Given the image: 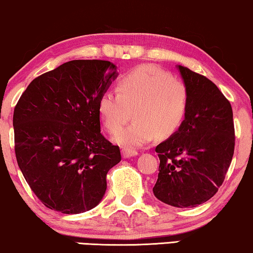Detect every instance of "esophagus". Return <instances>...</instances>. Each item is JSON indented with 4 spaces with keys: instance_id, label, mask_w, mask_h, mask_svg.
Instances as JSON below:
<instances>
[{
    "instance_id": "34e87169",
    "label": "esophagus",
    "mask_w": 253,
    "mask_h": 253,
    "mask_svg": "<svg viewBox=\"0 0 253 253\" xmlns=\"http://www.w3.org/2000/svg\"><path fill=\"white\" fill-rule=\"evenodd\" d=\"M122 154H123L124 158H130V157H134V156H137L138 152L135 150H131V149L124 148L122 150Z\"/></svg>"
}]
</instances>
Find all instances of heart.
<instances>
[{"mask_svg":"<svg viewBox=\"0 0 253 253\" xmlns=\"http://www.w3.org/2000/svg\"><path fill=\"white\" fill-rule=\"evenodd\" d=\"M187 86L154 65L138 66L122 77L117 94L104 91L97 102L103 125L116 134L133 112L134 122L113 137L124 147L138 148L156 137L167 138L182 126L188 111Z\"/></svg>","mask_w":253,"mask_h":253,"instance_id":"b5f03b06","label":"heart"}]
</instances>
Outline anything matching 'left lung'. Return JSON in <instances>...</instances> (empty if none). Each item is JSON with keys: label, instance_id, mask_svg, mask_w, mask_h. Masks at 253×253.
Listing matches in <instances>:
<instances>
[{"label": "left lung", "instance_id": "left-lung-1", "mask_svg": "<svg viewBox=\"0 0 253 253\" xmlns=\"http://www.w3.org/2000/svg\"><path fill=\"white\" fill-rule=\"evenodd\" d=\"M187 86L186 119L156 147L159 157L154 194L175 208H195L214 196L225 180L235 148L232 105L208 78L177 65Z\"/></svg>", "mask_w": 253, "mask_h": 253}]
</instances>
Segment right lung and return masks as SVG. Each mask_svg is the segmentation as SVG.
Returning <instances> with one entry per match:
<instances>
[{
	"instance_id": "right-lung-1",
	"label": "right lung",
	"mask_w": 253,
	"mask_h": 253,
	"mask_svg": "<svg viewBox=\"0 0 253 253\" xmlns=\"http://www.w3.org/2000/svg\"><path fill=\"white\" fill-rule=\"evenodd\" d=\"M116 69L108 60H71L35 78L17 103V163L48 209L66 214L94 209L109 169L122 161L118 145L102 135L97 112Z\"/></svg>"
}]
</instances>
